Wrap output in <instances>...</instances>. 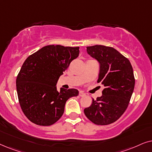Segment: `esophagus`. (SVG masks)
I'll list each match as a JSON object with an SVG mask.
<instances>
[{"instance_id":"esophagus-1","label":"esophagus","mask_w":152,"mask_h":152,"mask_svg":"<svg viewBox=\"0 0 152 152\" xmlns=\"http://www.w3.org/2000/svg\"><path fill=\"white\" fill-rule=\"evenodd\" d=\"M79 96H86V94H85V93H83V92H79Z\"/></svg>"}]
</instances>
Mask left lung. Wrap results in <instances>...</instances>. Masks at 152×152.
Returning <instances> with one entry per match:
<instances>
[{
    "instance_id": "left-lung-1",
    "label": "left lung",
    "mask_w": 152,
    "mask_h": 152,
    "mask_svg": "<svg viewBox=\"0 0 152 152\" xmlns=\"http://www.w3.org/2000/svg\"><path fill=\"white\" fill-rule=\"evenodd\" d=\"M87 52L99 63L97 83L104 89L102 96L93 99L84 113L95 124H110L118 120L128 107L135 86L133 67L130 61L114 48L95 45L88 46Z\"/></svg>"
}]
</instances>
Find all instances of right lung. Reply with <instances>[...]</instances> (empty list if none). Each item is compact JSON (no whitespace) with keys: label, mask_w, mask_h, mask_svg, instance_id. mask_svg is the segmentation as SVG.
<instances>
[{"label":"right lung","mask_w":152,"mask_h":152,"mask_svg":"<svg viewBox=\"0 0 152 152\" xmlns=\"http://www.w3.org/2000/svg\"><path fill=\"white\" fill-rule=\"evenodd\" d=\"M79 54V47L48 45L34 53L23 62L16 85L24 115L34 124L50 126L59 120L69 99L78 95L76 89L57 90L58 80L71 62Z\"/></svg>","instance_id":"1"}]
</instances>
